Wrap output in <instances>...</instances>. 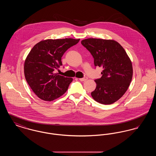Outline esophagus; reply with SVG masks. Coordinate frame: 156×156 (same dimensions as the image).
Instances as JSON below:
<instances>
[{
    "instance_id": "34e87169",
    "label": "esophagus",
    "mask_w": 156,
    "mask_h": 156,
    "mask_svg": "<svg viewBox=\"0 0 156 156\" xmlns=\"http://www.w3.org/2000/svg\"><path fill=\"white\" fill-rule=\"evenodd\" d=\"M87 80H88V77H87V76H84L83 78H80V80L81 81H85Z\"/></svg>"
}]
</instances>
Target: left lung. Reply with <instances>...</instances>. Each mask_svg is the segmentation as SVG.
<instances>
[{"instance_id":"obj_1","label":"left lung","mask_w":156,"mask_h":156,"mask_svg":"<svg viewBox=\"0 0 156 156\" xmlns=\"http://www.w3.org/2000/svg\"><path fill=\"white\" fill-rule=\"evenodd\" d=\"M81 44L90 52L95 67L104 69L101 78L95 80L97 87L92 97L100 104L115 102L125 94L133 76L132 64L125 50L113 40L90 38L82 40Z\"/></svg>"}]
</instances>
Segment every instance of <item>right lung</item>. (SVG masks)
<instances>
[{
	"label": "right lung",
	"mask_w": 156,
	"mask_h": 156,
	"mask_svg": "<svg viewBox=\"0 0 156 156\" xmlns=\"http://www.w3.org/2000/svg\"><path fill=\"white\" fill-rule=\"evenodd\" d=\"M80 39H48L41 41L31 50L24 62L26 81L39 98L51 101L62 95L73 78L55 74L62 66L61 57Z\"/></svg>",
	"instance_id": "right-lung-1"
}]
</instances>
